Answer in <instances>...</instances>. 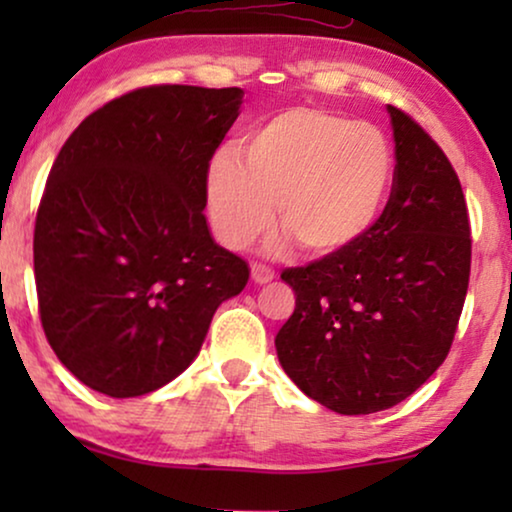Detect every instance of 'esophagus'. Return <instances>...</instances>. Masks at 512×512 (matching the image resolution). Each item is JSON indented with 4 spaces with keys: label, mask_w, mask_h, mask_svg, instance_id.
Segmentation results:
<instances>
[{
    "label": "esophagus",
    "mask_w": 512,
    "mask_h": 512,
    "mask_svg": "<svg viewBox=\"0 0 512 512\" xmlns=\"http://www.w3.org/2000/svg\"><path fill=\"white\" fill-rule=\"evenodd\" d=\"M251 279H254L256 284H268L275 279V270L265 263H254L251 265Z\"/></svg>",
    "instance_id": "esophagus-1"
}]
</instances>
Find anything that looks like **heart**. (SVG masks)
Masks as SVG:
<instances>
[{
  "label": "heart",
  "mask_w": 512,
  "mask_h": 512,
  "mask_svg": "<svg viewBox=\"0 0 512 512\" xmlns=\"http://www.w3.org/2000/svg\"><path fill=\"white\" fill-rule=\"evenodd\" d=\"M394 177V153L373 123L317 107L272 116L207 172L209 219L219 240L242 249L277 221L284 240L307 254H333L380 216ZM282 244V240L275 242Z\"/></svg>",
  "instance_id": "obj_1"
}]
</instances>
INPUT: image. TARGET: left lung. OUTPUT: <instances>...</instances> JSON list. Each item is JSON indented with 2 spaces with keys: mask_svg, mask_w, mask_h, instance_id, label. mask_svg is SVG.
<instances>
[{
  "mask_svg": "<svg viewBox=\"0 0 512 512\" xmlns=\"http://www.w3.org/2000/svg\"><path fill=\"white\" fill-rule=\"evenodd\" d=\"M396 167L380 219L349 247L286 268L296 310L275 347L300 391L340 415L401 403L450 354L471 277L459 177L410 114L391 107Z\"/></svg>",
  "mask_w": 512,
  "mask_h": 512,
  "instance_id": "1",
  "label": "left lung"
}]
</instances>
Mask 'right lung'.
Instances as JSON below:
<instances>
[{"instance_id": "right-lung-1", "label": "right lung", "mask_w": 512, "mask_h": 512, "mask_svg": "<svg viewBox=\"0 0 512 512\" xmlns=\"http://www.w3.org/2000/svg\"><path fill=\"white\" fill-rule=\"evenodd\" d=\"M242 95L137 88L62 144L34 223V282L48 345L86 387L111 398L160 389L247 286V261L212 240L202 214L209 160Z\"/></svg>"}]
</instances>
